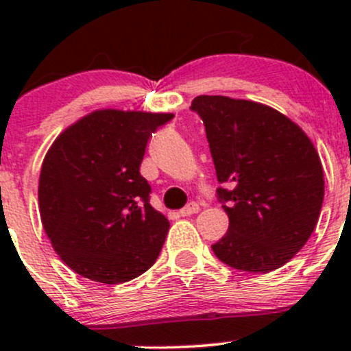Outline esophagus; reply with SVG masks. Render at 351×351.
<instances>
[{
  "instance_id": "obj_1",
  "label": "esophagus",
  "mask_w": 351,
  "mask_h": 351,
  "mask_svg": "<svg viewBox=\"0 0 351 351\" xmlns=\"http://www.w3.org/2000/svg\"><path fill=\"white\" fill-rule=\"evenodd\" d=\"M198 210H200L198 204H195V202H190V204H186L185 207H183L182 210H180V215H182V217H186V215L197 214Z\"/></svg>"
}]
</instances>
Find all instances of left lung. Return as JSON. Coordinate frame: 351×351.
<instances>
[{
  "label": "left lung",
  "mask_w": 351,
  "mask_h": 351,
  "mask_svg": "<svg viewBox=\"0 0 351 351\" xmlns=\"http://www.w3.org/2000/svg\"><path fill=\"white\" fill-rule=\"evenodd\" d=\"M205 125L229 229L212 251L222 263L268 274L292 260L313 234L324 198L319 154L297 123L250 100L202 95Z\"/></svg>",
  "instance_id": "obj_1"
}]
</instances>
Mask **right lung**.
<instances>
[{"mask_svg": "<svg viewBox=\"0 0 351 351\" xmlns=\"http://www.w3.org/2000/svg\"><path fill=\"white\" fill-rule=\"evenodd\" d=\"M173 117L97 110L67 127L45 154L42 226L81 277L122 284L154 265L169 222L151 207V185L139 168L147 141Z\"/></svg>", "mask_w": 351, "mask_h": 351, "instance_id": "right-lung-1", "label": "right lung"}]
</instances>
